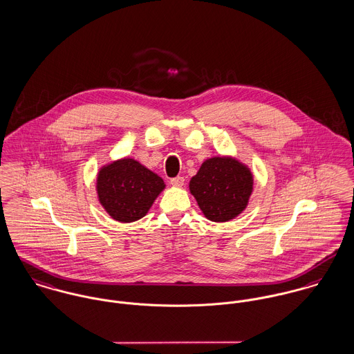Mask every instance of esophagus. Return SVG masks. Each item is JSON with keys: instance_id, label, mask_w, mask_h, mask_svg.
<instances>
[{"instance_id": "obj_1", "label": "esophagus", "mask_w": 354, "mask_h": 354, "mask_svg": "<svg viewBox=\"0 0 354 354\" xmlns=\"http://www.w3.org/2000/svg\"><path fill=\"white\" fill-rule=\"evenodd\" d=\"M172 186L175 187H182L185 185V178L183 176H176V178H172L171 182H169Z\"/></svg>"}]
</instances>
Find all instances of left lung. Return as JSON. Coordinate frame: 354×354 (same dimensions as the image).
Instances as JSON below:
<instances>
[{"label": "left lung", "instance_id": "obj_1", "mask_svg": "<svg viewBox=\"0 0 354 354\" xmlns=\"http://www.w3.org/2000/svg\"><path fill=\"white\" fill-rule=\"evenodd\" d=\"M189 187L205 217L226 222L244 212L253 191V175L237 159L216 156L202 163Z\"/></svg>", "mask_w": 354, "mask_h": 354}]
</instances>
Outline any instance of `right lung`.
I'll return each mask as SVG.
<instances>
[{"instance_id": "obj_1", "label": "right lung", "mask_w": 354, "mask_h": 354, "mask_svg": "<svg viewBox=\"0 0 354 354\" xmlns=\"http://www.w3.org/2000/svg\"><path fill=\"white\" fill-rule=\"evenodd\" d=\"M164 187L159 175L131 158L104 165L97 175L98 201L118 222L144 217Z\"/></svg>"}]
</instances>
